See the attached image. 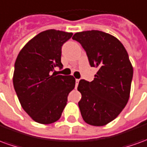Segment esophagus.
<instances>
[{"mask_svg":"<svg viewBox=\"0 0 147 147\" xmlns=\"http://www.w3.org/2000/svg\"><path fill=\"white\" fill-rule=\"evenodd\" d=\"M79 82H80V80H76V88H77L78 84H79Z\"/></svg>","mask_w":147,"mask_h":147,"instance_id":"1","label":"esophagus"}]
</instances>
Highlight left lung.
<instances>
[{
  "instance_id": "1",
  "label": "left lung",
  "mask_w": 147,
  "mask_h": 147,
  "mask_svg": "<svg viewBox=\"0 0 147 147\" xmlns=\"http://www.w3.org/2000/svg\"><path fill=\"white\" fill-rule=\"evenodd\" d=\"M85 49L91 67L98 72L91 82L81 80L78 90L83 120L93 126H104L117 118L128 102L133 67L123 44L100 30L77 32L72 37Z\"/></svg>"
}]
</instances>
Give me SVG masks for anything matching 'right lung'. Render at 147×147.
<instances>
[{
	"label": "right lung",
	"mask_w": 147,
	"mask_h": 147,
	"mask_svg": "<svg viewBox=\"0 0 147 147\" xmlns=\"http://www.w3.org/2000/svg\"><path fill=\"white\" fill-rule=\"evenodd\" d=\"M72 33L51 29L30 39L15 62L13 86L21 106L33 120L42 124L54 123L67 105L75 88L72 76H60L54 67L61 64V47Z\"/></svg>",
	"instance_id": "obj_1"
}]
</instances>
